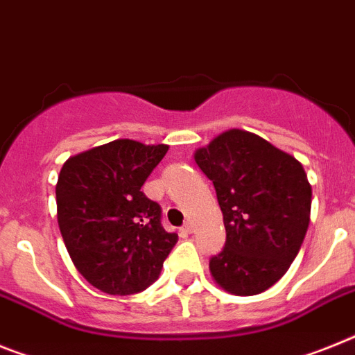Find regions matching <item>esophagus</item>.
<instances>
[{
	"label": "esophagus",
	"mask_w": 355,
	"mask_h": 355,
	"mask_svg": "<svg viewBox=\"0 0 355 355\" xmlns=\"http://www.w3.org/2000/svg\"><path fill=\"white\" fill-rule=\"evenodd\" d=\"M183 232L184 233H192L193 232V226H192V223H187L183 226Z\"/></svg>",
	"instance_id": "34e87169"
}]
</instances>
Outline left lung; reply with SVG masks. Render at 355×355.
I'll return each instance as SVG.
<instances>
[{
  "mask_svg": "<svg viewBox=\"0 0 355 355\" xmlns=\"http://www.w3.org/2000/svg\"><path fill=\"white\" fill-rule=\"evenodd\" d=\"M193 159L214 183L226 228L211 277L230 295L264 293L286 275L307 233L313 189L304 166L242 129L215 136Z\"/></svg>",
  "mask_w": 355,
  "mask_h": 355,
  "instance_id": "left-lung-1",
  "label": "left lung"
}]
</instances>
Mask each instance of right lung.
Returning <instances> with one entry per match:
<instances>
[{"label":"right lung","mask_w":355,"mask_h":355,"mask_svg":"<svg viewBox=\"0 0 355 355\" xmlns=\"http://www.w3.org/2000/svg\"><path fill=\"white\" fill-rule=\"evenodd\" d=\"M168 145L114 140L71 156L55 187L57 220L77 271L107 295H135L162 272L178 242L141 187Z\"/></svg>","instance_id":"obj_1"}]
</instances>
